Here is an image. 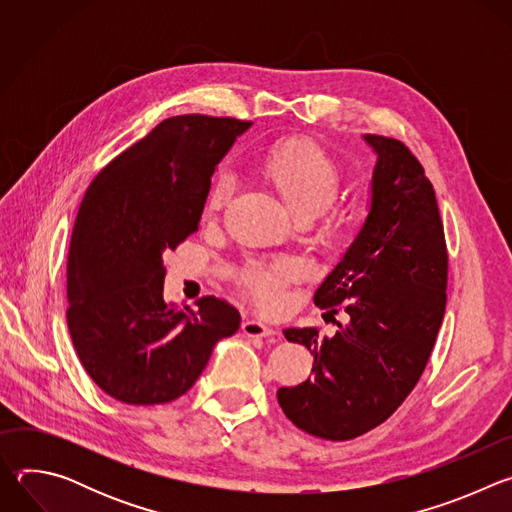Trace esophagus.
<instances>
[{
  "instance_id": "obj_1",
  "label": "esophagus",
  "mask_w": 512,
  "mask_h": 512,
  "mask_svg": "<svg viewBox=\"0 0 512 512\" xmlns=\"http://www.w3.org/2000/svg\"><path fill=\"white\" fill-rule=\"evenodd\" d=\"M243 332H245L247 336H251V338H265V336L275 334L267 324H263L261 320H255V318L243 322Z\"/></svg>"
}]
</instances>
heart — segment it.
Returning <instances> with one entry per match:
<instances>
[{"instance_id":"heart-1","label":"heart","mask_w":512,"mask_h":512,"mask_svg":"<svg viewBox=\"0 0 512 512\" xmlns=\"http://www.w3.org/2000/svg\"><path fill=\"white\" fill-rule=\"evenodd\" d=\"M265 172L298 218L322 214L338 196L340 172L336 164L310 141H294L275 150L265 162ZM237 184L235 172L221 170L208 192V210H223ZM302 271L304 263L296 257H281L273 263L255 261L245 271V287L263 308H277L285 281Z\"/></svg>"}]
</instances>
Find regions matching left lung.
Here are the masks:
<instances>
[{
    "label": "left lung",
    "instance_id": "1",
    "mask_svg": "<svg viewBox=\"0 0 512 512\" xmlns=\"http://www.w3.org/2000/svg\"><path fill=\"white\" fill-rule=\"evenodd\" d=\"M377 162L369 214L318 287L314 304L348 322L334 336L287 328L314 354V377L281 387L285 417L316 437L344 442L389 419L417 385L446 312L448 251L431 182L391 137L362 135Z\"/></svg>",
    "mask_w": 512,
    "mask_h": 512
}]
</instances>
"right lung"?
Returning <instances> with one entry per match:
<instances>
[{
    "label": "right lung",
    "instance_id": "1",
    "mask_svg": "<svg viewBox=\"0 0 512 512\" xmlns=\"http://www.w3.org/2000/svg\"><path fill=\"white\" fill-rule=\"evenodd\" d=\"M253 123L164 119L91 182L70 237L66 322L89 377L113 399L158 405L184 395L237 308L206 296L198 312L164 300V251L198 231L210 178Z\"/></svg>",
    "mask_w": 512,
    "mask_h": 512
}]
</instances>
